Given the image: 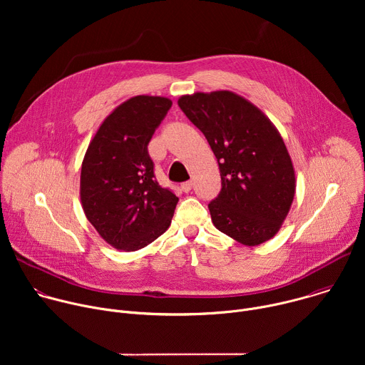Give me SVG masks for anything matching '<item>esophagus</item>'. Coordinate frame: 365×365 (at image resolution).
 Masks as SVG:
<instances>
[{
    "mask_svg": "<svg viewBox=\"0 0 365 365\" xmlns=\"http://www.w3.org/2000/svg\"><path fill=\"white\" fill-rule=\"evenodd\" d=\"M192 186H193V183H192V180H187V182H185V183H182V190L185 192V193H189L190 190H192Z\"/></svg>",
    "mask_w": 365,
    "mask_h": 365,
    "instance_id": "1",
    "label": "esophagus"
}]
</instances>
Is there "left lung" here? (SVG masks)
Masks as SVG:
<instances>
[{"instance_id": "1", "label": "left lung", "mask_w": 365, "mask_h": 365, "mask_svg": "<svg viewBox=\"0 0 365 365\" xmlns=\"http://www.w3.org/2000/svg\"><path fill=\"white\" fill-rule=\"evenodd\" d=\"M178 103L218 160L222 189L207 205L217 230L248 247L273 238L296 190L294 168L276 125L231 91L182 95Z\"/></svg>"}]
</instances>
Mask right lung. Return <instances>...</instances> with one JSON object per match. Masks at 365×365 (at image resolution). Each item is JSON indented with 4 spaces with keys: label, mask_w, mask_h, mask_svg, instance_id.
<instances>
[{
    "label": "right lung",
    "mask_w": 365,
    "mask_h": 365,
    "mask_svg": "<svg viewBox=\"0 0 365 365\" xmlns=\"http://www.w3.org/2000/svg\"><path fill=\"white\" fill-rule=\"evenodd\" d=\"M172 107L165 96L137 95L102 121L81 169V202L101 238L137 251L170 227L179 197L154 178L147 144Z\"/></svg>",
    "instance_id": "add662e5"
}]
</instances>
